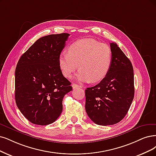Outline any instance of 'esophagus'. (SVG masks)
Segmentation results:
<instances>
[{
  "mask_svg": "<svg viewBox=\"0 0 156 156\" xmlns=\"http://www.w3.org/2000/svg\"><path fill=\"white\" fill-rule=\"evenodd\" d=\"M73 89H75V88H82V85H78V84H75V83H73L72 85Z\"/></svg>",
  "mask_w": 156,
  "mask_h": 156,
  "instance_id": "34e87169",
  "label": "esophagus"
}]
</instances>
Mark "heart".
Instances as JSON below:
<instances>
[{
	"mask_svg": "<svg viewBox=\"0 0 156 156\" xmlns=\"http://www.w3.org/2000/svg\"><path fill=\"white\" fill-rule=\"evenodd\" d=\"M112 51L106 44L93 38L78 40L71 44L68 53L63 51L58 58L60 70L70 77L78 68V81L98 82L105 77L112 63Z\"/></svg>",
	"mask_w": 156,
	"mask_h": 156,
	"instance_id": "1",
	"label": "heart"
}]
</instances>
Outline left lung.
I'll list each match as a JSON object with an SVG mask.
<instances>
[{
  "label": "left lung",
  "instance_id": "obj_1",
  "mask_svg": "<svg viewBox=\"0 0 156 156\" xmlns=\"http://www.w3.org/2000/svg\"><path fill=\"white\" fill-rule=\"evenodd\" d=\"M110 69L101 81L85 90V111L94 123L112 125L127 114L134 96L132 63L116 43H111Z\"/></svg>",
  "mask_w": 156,
  "mask_h": 156
}]
</instances>
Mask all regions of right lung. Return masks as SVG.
Here are the masks:
<instances>
[{"instance_id": "obj_1", "label": "right lung", "mask_w": 156, "mask_h": 156, "mask_svg": "<svg viewBox=\"0 0 156 156\" xmlns=\"http://www.w3.org/2000/svg\"><path fill=\"white\" fill-rule=\"evenodd\" d=\"M69 36L68 33H61L39 38L17 63L16 104L33 124L47 125L55 122L62 112L63 97L73 90L58 63Z\"/></svg>"}]
</instances>
